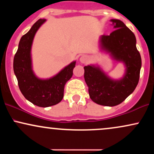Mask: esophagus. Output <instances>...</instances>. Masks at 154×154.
<instances>
[{
	"instance_id": "esophagus-1",
	"label": "esophagus",
	"mask_w": 154,
	"mask_h": 154,
	"mask_svg": "<svg viewBox=\"0 0 154 154\" xmlns=\"http://www.w3.org/2000/svg\"><path fill=\"white\" fill-rule=\"evenodd\" d=\"M88 60H89V58H88V56H86V55H83V56H82L79 58V61L82 63L88 62Z\"/></svg>"
}]
</instances>
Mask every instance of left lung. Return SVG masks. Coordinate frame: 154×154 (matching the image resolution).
I'll list each match as a JSON object with an SVG mask.
<instances>
[{
  "mask_svg": "<svg viewBox=\"0 0 154 154\" xmlns=\"http://www.w3.org/2000/svg\"><path fill=\"white\" fill-rule=\"evenodd\" d=\"M114 29L109 35L99 38L100 51L113 60L122 63L125 71L120 79H113L98 64L84 67V77L90 98L95 103L106 106L121 103L135 91L139 81L141 57L136 48L135 35L119 19H111Z\"/></svg>",
  "mask_w": 154,
  "mask_h": 154,
  "instance_id": "left-lung-1",
  "label": "left lung"
}]
</instances>
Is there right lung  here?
<instances>
[{
	"label": "right lung",
	"instance_id": "1",
	"mask_svg": "<svg viewBox=\"0 0 154 154\" xmlns=\"http://www.w3.org/2000/svg\"><path fill=\"white\" fill-rule=\"evenodd\" d=\"M46 22L40 19L33 24L19 41L14 58V72L19 89L26 100L40 107H48L59 103L63 97L64 85L73 75L76 61L63 68L50 78H39L32 69V45L39 28Z\"/></svg>",
	"mask_w": 154,
	"mask_h": 154
}]
</instances>
